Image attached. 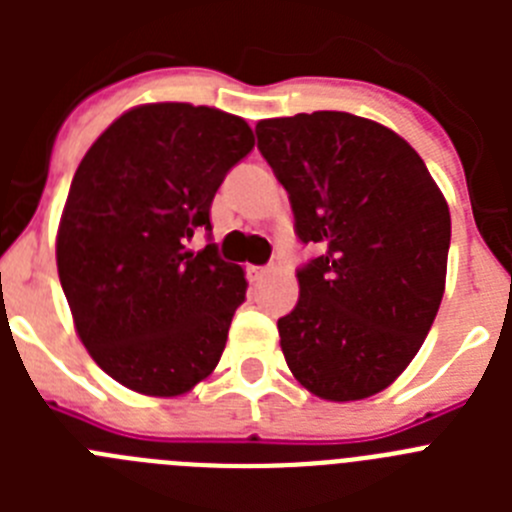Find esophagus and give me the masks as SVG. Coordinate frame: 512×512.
<instances>
[{
    "label": "esophagus",
    "instance_id": "obj_1",
    "mask_svg": "<svg viewBox=\"0 0 512 512\" xmlns=\"http://www.w3.org/2000/svg\"><path fill=\"white\" fill-rule=\"evenodd\" d=\"M269 271H271V266H251V269H248V274H251V279H261V277H266Z\"/></svg>",
    "mask_w": 512,
    "mask_h": 512
}]
</instances>
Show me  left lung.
Listing matches in <instances>:
<instances>
[{"label": "left lung", "mask_w": 512, "mask_h": 512, "mask_svg": "<svg viewBox=\"0 0 512 512\" xmlns=\"http://www.w3.org/2000/svg\"><path fill=\"white\" fill-rule=\"evenodd\" d=\"M259 151L289 194L300 300L279 318L287 366L312 395L364 400L423 346L446 287L449 205L397 133L348 112L274 117Z\"/></svg>", "instance_id": "8db88e82"}]
</instances>
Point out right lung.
Returning a JSON list of instances; mask_svg holds the SVG:
<instances>
[{"mask_svg": "<svg viewBox=\"0 0 512 512\" xmlns=\"http://www.w3.org/2000/svg\"><path fill=\"white\" fill-rule=\"evenodd\" d=\"M251 151L241 117L158 102L117 117L81 158L58 277L81 343L128 390L184 395L223 356L246 279L212 241L197 253L189 241L210 238L217 187Z\"/></svg>", "mask_w": 512, "mask_h": 512, "instance_id": "1", "label": "right lung"}]
</instances>
